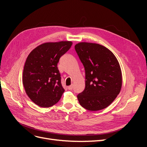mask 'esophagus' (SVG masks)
<instances>
[{
  "mask_svg": "<svg viewBox=\"0 0 147 147\" xmlns=\"http://www.w3.org/2000/svg\"><path fill=\"white\" fill-rule=\"evenodd\" d=\"M73 86H74L73 84H72V85L67 86V89H68V90H72V89H73Z\"/></svg>",
  "mask_w": 147,
  "mask_h": 147,
  "instance_id": "1",
  "label": "esophagus"
}]
</instances>
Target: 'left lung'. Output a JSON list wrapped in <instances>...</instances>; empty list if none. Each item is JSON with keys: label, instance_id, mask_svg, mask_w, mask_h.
Wrapping results in <instances>:
<instances>
[{"label": "left lung", "instance_id": "1", "mask_svg": "<svg viewBox=\"0 0 147 147\" xmlns=\"http://www.w3.org/2000/svg\"><path fill=\"white\" fill-rule=\"evenodd\" d=\"M75 49L85 70V88L77 96L80 104L90 111L105 109L116 99L122 86L117 57L97 43L80 42Z\"/></svg>", "mask_w": 147, "mask_h": 147}]
</instances>
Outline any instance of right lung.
<instances>
[{
    "label": "right lung",
    "mask_w": 147,
    "mask_h": 147,
    "mask_svg": "<svg viewBox=\"0 0 147 147\" xmlns=\"http://www.w3.org/2000/svg\"><path fill=\"white\" fill-rule=\"evenodd\" d=\"M72 45L70 41L44 43L28 55L24 67L23 84L26 94L38 106L50 107L60 100L64 89L57 65Z\"/></svg>",
    "instance_id": "right-lung-1"
}]
</instances>
